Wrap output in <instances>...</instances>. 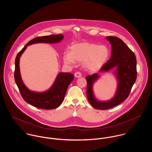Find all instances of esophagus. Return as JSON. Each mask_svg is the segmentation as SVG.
Wrapping results in <instances>:
<instances>
[{"instance_id":"34e87169","label":"esophagus","mask_w":152,"mask_h":152,"mask_svg":"<svg viewBox=\"0 0 152 152\" xmlns=\"http://www.w3.org/2000/svg\"><path fill=\"white\" fill-rule=\"evenodd\" d=\"M74 76H75V77H77V78H79V77H81L82 76V74H81V73L80 72L77 71V72H75Z\"/></svg>"}]
</instances>
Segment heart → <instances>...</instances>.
Masks as SVG:
<instances>
[{
	"mask_svg": "<svg viewBox=\"0 0 152 152\" xmlns=\"http://www.w3.org/2000/svg\"><path fill=\"white\" fill-rule=\"evenodd\" d=\"M109 55L108 48L104 45L81 43L74 44L70 53L64 56V62L72 64L75 61H84V66L90 71H96L105 63Z\"/></svg>",
	"mask_w": 152,
	"mask_h": 152,
	"instance_id": "b5f03b06",
	"label": "heart"
}]
</instances>
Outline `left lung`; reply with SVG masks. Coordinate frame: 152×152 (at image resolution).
I'll list each match as a JSON object with an SVG mask.
<instances>
[{
    "label": "left lung",
    "instance_id": "left-lung-1",
    "mask_svg": "<svg viewBox=\"0 0 152 152\" xmlns=\"http://www.w3.org/2000/svg\"><path fill=\"white\" fill-rule=\"evenodd\" d=\"M106 39L112 46L110 58L102 66L100 72H107L116 67L115 74L118 84L115 96L108 101H97L94 96L92 86L98 78V75L94 74L86 77L88 101L94 108L102 110L112 108L124 101L128 97L137 77L136 58L134 53L119 38L108 36Z\"/></svg>",
    "mask_w": 152,
    "mask_h": 152
}]
</instances>
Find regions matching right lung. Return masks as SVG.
Masks as SVG:
<instances>
[{
	"label": "right lung",
	"mask_w": 152,
	"mask_h": 152,
	"mask_svg": "<svg viewBox=\"0 0 152 152\" xmlns=\"http://www.w3.org/2000/svg\"><path fill=\"white\" fill-rule=\"evenodd\" d=\"M63 37V34H53L34 38L22 48L16 57L14 73L16 84L23 99L36 108L43 109H53L58 108L64 99L67 88L74 80V75L69 72L59 73L53 86L48 91L44 92H33L26 87L22 81L19 68L20 57L29 45L38 43H58L62 40Z\"/></svg>",
	"instance_id": "add662e5"
}]
</instances>
